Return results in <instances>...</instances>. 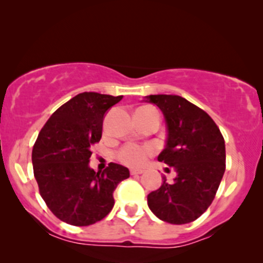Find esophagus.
Here are the masks:
<instances>
[{
	"label": "esophagus",
	"instance_id": "34e87169",
	"mask_svg": "<svg viewBox=\"0 0 263 263\" xmlns=\"http://www.w3.org/2000/svg\"><path fill=\"white\" fill-rule=\"evenodd\" d=\"M142 173H144V171L142 170H130L132 176H139V174H142Z\"/></svg>",
	"mask_w": 263,
	"mask_h": 263
}]
</instances>
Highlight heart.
<instances>
[{
  "instance_id": "obj_1",
  "label": "heart",
  "mask_w": 263,
  "mask_h": 263,
  "mask_svg": "<svg viewBox=\"0 0 263 263\" xmlns=\"http://www.w3.org/2000/svg\"><path fill=\"white\" fill-rule=\"evenodd\" d=\"M140 109H147V111L157 112L156 109L151 107H144ZM154 152V148L151 146H142L137 144H126L124 146L119 148L117 152V158L122 162L123 164L130 167H140L145 163L147 157Z\"/></svg>"
}]
</instances>
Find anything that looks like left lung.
<instances>
[{
    "label": "left lung",
    "mask_w": 263,
    "mask_h": 263,
    "mask_svg": "<svg viewBox=\"0 0 263 263\" xmlns=\"http://www.w3.org/2000/svg\"><path fill=\"white\" fill-rule=\"evenodd\" d=\"M145 101L160 107L168 138L158 161L177 172L174 183L163 177L160 189L147 195L154 215L172 224L194 222L215 199L226 171V145L207 113L178 95H150Z\"/></svg>",
    "instance_id": "obj_1"
}]
</instances>
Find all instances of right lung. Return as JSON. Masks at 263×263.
I'll list each match as a JSON object with an SVG mask.
<instances>
[{
    "label": "right lung",
    "instance_id": "right-lung-1",
    "mask_svg": "<svg viewBox=\"0 0 263 263\" xmlns=\"http://www.w3.org/2000/svg\"><path fill=\"white\" fill-rule=\"evenodd\" d=\"M123 96L82 92L53 112L32 147L39 191L51 212L68 224L101 221L115 206L113 191L129 170L111 163L103 171L89 167L91 146L102 137L105 113Z\"/></svg>",
    "mask_w": 263,
    "mask_h": 263
}]
</instances>
